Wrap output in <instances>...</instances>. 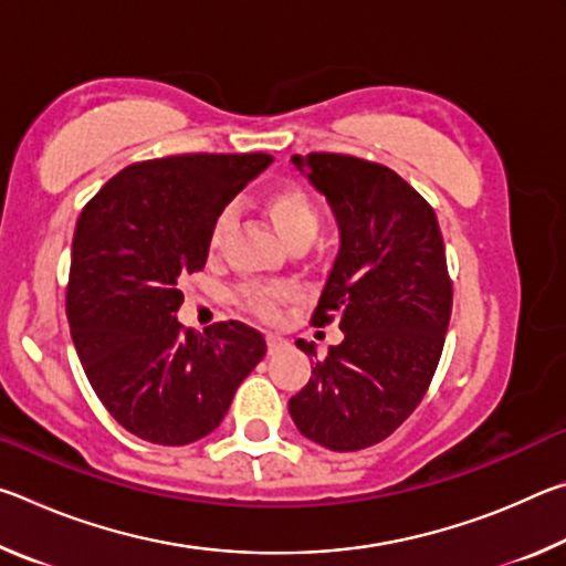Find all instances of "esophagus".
<instances>
[{
    "instance_id": "34e87169",
    "label": "esophagus",
    "mask_w": 566,
    "mask_h": 566,
    "mask_svg": "<svg viewBox=\"0 0 566 566\" xmlns=\"http://www.w3.org/2000/svg\"><path fill=\"white\" fill-rule=\"evenodd\" d=\"M286 347V339H282L280 334H266V349H270V354L280 352Z\"/></svg>"
}]
</instances>
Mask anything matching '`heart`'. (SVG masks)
Returning a JSON list of instances; mask_svg holds the SVG:
<instances>
[{
  "label": "heart",
  "mask_w": 566,
  "mask_h": 566,
  "mask_svg": "<svg viewBox=\"0 0 566 566\" xmlns=\"http://www.w3.org/2000/svg\"><path fill=\"white\" fill-rule=\"evenodd\" d=\"M264 212L272 219L276 234L284 239L290 249L310 247L319 232L317 207H314L312 197L300 187H280L270 191V195L264 197ZM234 222H237L234 207H224L222 212L217 214L212 224V234H209V249H212L214 254H219L224 249L227 237L232 232ZM239 300H242L247 310L254 312L256 317L272 319L276 306H280L284 300H290V292L282 290V286L249 284L239 292Z\"/></svg>",
  "instance_id": "b5f03b06"
}]
</instances>
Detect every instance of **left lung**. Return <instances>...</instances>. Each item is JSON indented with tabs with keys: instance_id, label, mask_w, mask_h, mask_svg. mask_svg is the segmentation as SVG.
Segmentation results:
<instances>
[{
	"instance_id": "left-lung-1",
	"label": "left lung",
	"mask_w": 566,
	"mask_h": 566,
	"mask_svg": "<svg viewBox=\"0 0 566 566\" xmlns=\"http://www.w3.org/2000/svg\"><path fill=\"white\" fill-rule=\"evenodd\" d=\"M292 165L337 219L339 252L314 324L337 319L344 337L314 361L290 415L312 442L357 452L417 409L442 357L452 314L442 232L434 209L385 165L347 155H294ZM296 347L317 357L312 342Z\"/></svg>"
}]
</instances>
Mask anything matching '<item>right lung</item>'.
<instances>
[{
    "instance_id": "add662e5",
    "label": "right lung",
    "mask_w": 566,
    "mask_h": 566,
    "mask_svg": "<svg viewBox=\"0 0 566 566\" xmlns=\"http://www.w3.org/2000/svg\"><path fill=\"white\" fill-rule=\"evenodd\" d=\"M270 155H179L122 169L82 209L66 317L92 389L134 437L181 447L222 424L266 342L242 322L185 329L179 280L205 270L217 214Z\"/></svg>"
}]
</instances>
